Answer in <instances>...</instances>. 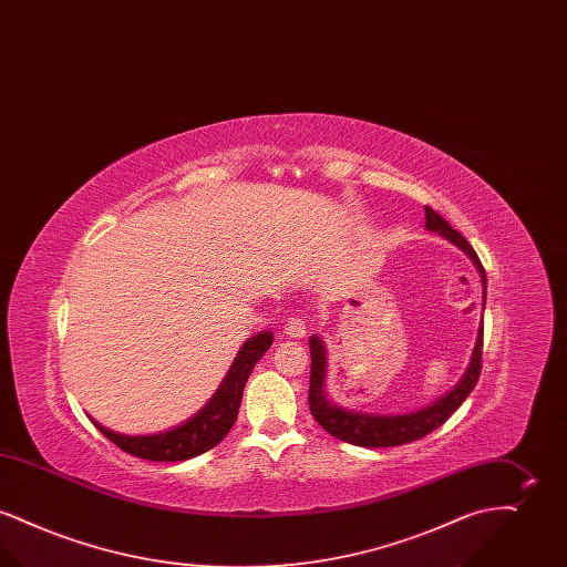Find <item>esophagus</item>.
<instances>
[{"label":"esophagus","instance_id":"34e87169","mask_svg":"<svg viewBox=\"0 0 567 567\" xmlns=\"http://www.w3.org/2000/svg\"><path fill=\"white\" fill-rule=\"evenodd\" d=\"M306 331H308V327H306V321H303L301 317H289V319H287L285 333H287L289 338H303Z\"/></svg>","mask_w":567,"mask_h":567}]
</instances>
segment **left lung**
Returning a JSON list of instances; mask_svg holds the SVG:
<instances>
[{"label": "left lung", "instance_id": "8db88e82", "mask_svg": "<svg viewBox=\"0 0 567 567\" xmlns=\"http://www.w3.org/2000/svg\"><path fill=\"white\" fill-rule=\"evenodd\" d=\"M425 227L430 231H437L446 240L458 246L481 271L483 280V308L486 301V274L478 255L470 243L453 229L442 216L437 215L433 208L425 206ZM310 389H308V404L310 412L317 419V423L323 427L324 432L331 433L333 437L349 442L354 446H365V449H386V446H400L414 442L433 430H437L442 423L449 421V416L457 410L458 405L465 402V398L472 393L476 386L481 370H483V327L478 329L476 347L472 352L470 365L465 370L463 378L458 380L457 386L449 391L444 398L437 402L421 408L410 414H368V412H354L347 410L342 405H336L327 400L324 393V377H327V351H324L323 340L319 336L310 338Z\"/></svg>", "mask_w": 567, "mask_h": 567}]
</instances>
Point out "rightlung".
<instances>
[{
    "label": "right lung",
    "instance_id": "1",
    "mask_svg": "<svg viewBox=\"0 0 567 567\" xmlns=\"http://www.w3.org/2000/svg\"><path fill=\"white\" fill-rule=\"evenodd\" d=\"M274 342L271 331H261L248 338L234 359L227 377L223 378L220 386L216 389L210 402L204 405L193 419L174 427L169 432L155 433V435H125L116 433L100 425L95 419L91 423L114 442L121 451L134 457L148 458V461H185L197 457L216 446L236 423L240 402H243L244 384L250 377L255 363L264 357Z\"/></svg>",
    "mask_w": 567,
    "mask_h": 567
}]
</instances>
